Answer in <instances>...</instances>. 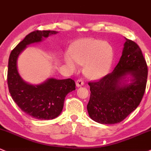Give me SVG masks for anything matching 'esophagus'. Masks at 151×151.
<instances>
[{"instance_id":"obj_1","label":"esophagus","mask_w":151,"mask_h":151,"mask_svg":"<svg viewBox=\"0 0 151 151\" xmlns=\"http://www.w3.org/2000/svg\"><path fill=\"white\" fill-rule=\"evenodd\" d=\"M83 83H83V81L81 80V79H78V80L76 81V86H77V87H80V86H83Z\"/></svg>"}]
</instances>
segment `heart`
I'll list each match as a JSON object with an SVG mask.
<instances>
[{"label":"heart","instance_id":"1","mask_svg":"<svg viewBox=\"0 0 151 151\" xmlns=\"http://www.w3.org/2000/svg\"><path fill=\"white\" fill-rule=\"evenodd\" d=\"M113 56V47L109 43L94 38H83L72 43L65 61L71 69L77 68L78 63L84 64L85 75L97 79L108 73Z\"/></svg>","mask_w":151,"mask_h":151}]
</instances>
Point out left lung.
Returning <instances> with one entry per match:
<instances>
[{"label": "left lung", "mask_w": 151, "mask_h": 151, "mask_svg": "<svg viewBox=\"0 0 151 151\" xmlns=\"http://www.w3.org/2000/svg\"><path fill=\"white\" fill-rule=\"evenodd\" d=\"M122 55L113 72L89 82V117L102 124L122 122L140 103L145 91L147 66L135 42L126 38Z\"/></svg>", "instance_id": "left-lung-1"}]
</instances>
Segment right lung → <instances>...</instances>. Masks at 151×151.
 <instances>
[{
	"label": "right lung",
	"mask_w": 151,
	"mask_h": 151,
	"mask_svg": "<svg viewBox=\"0 0 151 151\" xmlns=\"http://www.w3.org/2000/svg\"><path fill=\"white\" fill-rule=\"evenodd\" d=\"M57 33L54 30L33 31L26 35L9 56L7 81L11 96L22 111L39 120H50L60 116L66 95L76 89L75 81L70 78H50L40 84H31L19 73L17 60L28 45L40 43Z\"/></svg>",
	"instance_id": "right-lung-1"
}]
</instances>
